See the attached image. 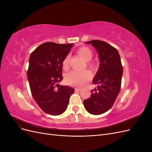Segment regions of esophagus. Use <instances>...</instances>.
<instances>
[{
	"label": "esophagus",
	"mask_w": 152,
	"mask_h": 152,
	"mask_svg": "<svg viewBox=\"0 0 152 152\" xmlns=\"http://www.w3.org/2000/svg\"><path fill=\"white\" fill-rule=\"evenodd\" d=\"M80 90H81V88H80V87H75V92L80 91Z\"/></svg>",
	"instance_id": "34e87169"
}]
</instances>
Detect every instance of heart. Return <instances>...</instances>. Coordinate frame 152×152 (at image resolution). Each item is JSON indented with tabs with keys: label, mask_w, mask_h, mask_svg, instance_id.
Listing matches in <instances>:
<instances>
[{
	"label": "heart",
	"mask_w": 152,
	"mask_h": 152,
	"mask_svg": "<svg viewBox=\"0 0 152 152\" xmlns=\"http://www.w3.org/2000/svg\"><path fill=\"white\" fill-rule=\"evenodd\" d=\"M78 54L87 61V66L90 68L93 69L96 66V64L89 60L93 57V51L91 49L86 46H82L77 50ZM62 67L64 70H67L69 67V56H66L62 61ZM91 78V73L87 70L84 71H72L69 72L65 76V82L68 85H71L77 87L84 86Z\"/></svg>",
	"instance_id": "b5f03b06"
}]
</instances>
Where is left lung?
I'll use <instances>...</instances> for the list:
<instances>
[{
  "mask_svg": "<svg viewBox=\"0 0 152 152\" xmlns=\"http://www.w3.org/2000/svg\"><path fill=\"white\" fill-rule=\"evenodd\" d=\"M91 44L99 58V69L93 82L97 87L91 90V97L84 101L86 110L93 115H101L112 107L121 87L123 67L118 50L104 41L93 40Z\"/></svg>",
  "mask_w": 152,
  "mask_h": 152,
  "instance_id": "1",
  "label": "left lung"
}]
</instances>
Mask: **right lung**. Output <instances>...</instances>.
I'll use <instances>...</instances> for the list:
<instances>
[{
	"instance_id": "right-lung-1",
	"label": "right lung",
	"mask_w": 152,
	"mask_h": 152,
	"mask_svg": "<svg viewBox=\"0 0 152 152\" xmlns=\"http://www.w3.org/2000/svg\"><path fill=\"white\" fill-rule=\"evenodd\" d=\"M73 44L45 42L30 54L27 77L32 96L39 107L50 115H59L67 108L74 89L59 86L63 80L62 61Z\"/></svg>"
}]
</instances>
